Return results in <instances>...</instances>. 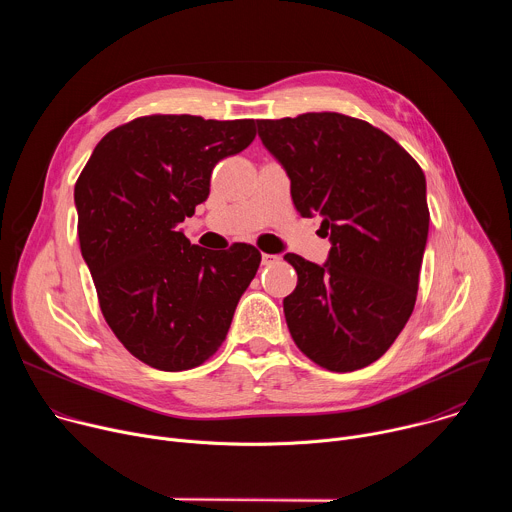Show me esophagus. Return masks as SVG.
Wrapping results in <instances>:
<instances>
[{
  "label": "esophagus",
  "mask_w": 512,
  "mask_h": 512,
  "mask_svg": "<svg viewBox=\"0 0 512 512\" xmlns=\"http://www.w3.org/2000/svg\"><path fill=\"white\" fill-rule=\"evenodd\" d=\"M277 261H279L277 255H269V253H263V255H261V263H263V265H271V263H277Z\"/></svg>",
  "instance_id": "34e87169"
}]
</instances>
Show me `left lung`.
<instances>
[{
	"instance_id": "left-lung-1",
	"label": "left lung",
	"mask_w": 512,
	"mask_h": 512,
	"mask_svg": "<svg viewBox=\"0 0 512 512\" xmlns=\"http://www.w3.org/2000/svg\"><path fill=\"white\" fill-rule=\"evenodd\" d=\"M267 152L291 182L302 216H322L324 265L287 253L298 285L283 300L298 348L350 373L379 360L417 298L429 231L425 176L385 131L340 113L257 121Z\"/></svg>"
}]
</instances>
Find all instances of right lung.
Here are the masks:
<instances>
[{"label": "right lung", "instance_id": "add662e5", "mask_svg": "<svg viewBox=\"0 0 512 512\" xmlns=\"http://www.w3.org/2000/svg\"><path fill=\"white\" fill-rule=\"evenodd\" d=\"M255 139V121L150 115L109 131L75 184L79 241L121 344L158 371H188L227 338L261 253L190 245L178 229L212 168Z\"/></svg>", "mask_w": 512, "mask_h": 512}]
</instances>
